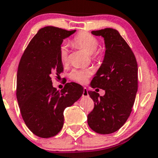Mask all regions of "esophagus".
<instances>
[{
	"instance_id": "1",
	"label": "esophagus",
	"mask_w": 158,
	"mask_h": 158,
	"mask_svg": "<svg viewBox=\"0 0 158 158\" xmlns=\"http://www.w3.org/2000/svg\"><path fill=\"white\" fill-rule=\"evenodd\" d=\"M89 94L88 92H87V89L86 87H84V90H83V94H82V97H88Z\"/></svg>"
}]
</instances>
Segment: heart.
I'll list each match as a JSON object with an SVG mask.
<instances>
[{
    "label": "heart",
    "mask_w": 158,
    "mask_h": 158,
    "mask_svg": "<svg viewBox=\"0 0 158 158\" xmlns=\"http://www.w3.org/2000/svg\"><path fill=\"white\" fill-rule=\"evenodd\" d=\"M73 45L77 48H82L87 52L92 54V59L94 61H100L103 56L100 52L94 53L99 46V41L94 35L86 32H79L72 40ZM59 58L62 64L66 65L68 64V51L67 47L62 45L59 50ZM92 75V71L88 68L81 69H73L69 74V77L72 81L79 84H85L89 77Z\"/></svg>",
    "instance_id": "heart-1"
}]
</instances>
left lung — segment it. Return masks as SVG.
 I'll return each mask as SVG.
<instances>
[{"instance_id":"8db88e82","label":"left lung","mask_w":158,"mask_h":158,"mask_svg":"<svg viewBox=\"0 0 158 158\" xmlns=\"http://www.w3.org/2000/svg\"><path fill=\"white\" fill-rule=\"evenodd\" d=\"M92 34L103 37L106 54L90 85L106 93L101 97L88 91L94 108L87 115V123L97 133L111 134L126 123L132 110L138 91V64L132 50L116 30L106 28Z\"/></svg>"}]
</instances>
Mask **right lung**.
Segmentation results:
<instances>
[{
    "label": "right lung",
    "instance_id": "1",
    "mask_svg": "<svg viewBox=\"0 0 158 158\" xmlns=\"http://www.w3.org/2000/svg\"><path fill=\"white\" fill-rule=\"evenodd\" d=\"M76 30L55 27L40 29L26 48L17 76V98L21 115L29 129L43 139L56 135L63 127L64 110L82 96L84 88L67 83L59 92L52 75L63 72L59 50L63 40Z\"/></svg>",
    "mask_w": 158,
    "mask_h": 158
}]
</instances>
